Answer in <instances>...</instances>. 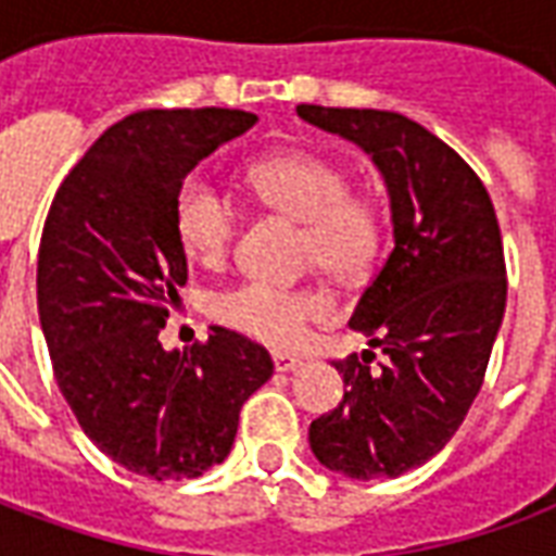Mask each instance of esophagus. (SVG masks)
<instances>
[{
    "mask_svg": "<svg viewBox=\"0 0 556 556\" xmlns=\"http://www.w3.org/2000/svg\"><path fill=\"white\" fill-rule=\"evenodd\" d=\"M301 363L303 357L291 354V351H274V366H277V372H291V369H298Z\"/></svg>",
    "mask_w": 556,
    "mask_h": 556,
    "instance_id": "34e87169",
    "label": "esophagus"
}]
</instances>
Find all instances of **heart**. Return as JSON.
Returning a JSON list of instances; mask_svg holds the SVG:
<instances>
[{
	"mask_svg": "<svg viewBox=\"0 0 556 556\" xmlns=\"http://www.w3.org/2000/svg\"><path fill=\"white\" fill-rule=\"evenodd\" d=\"M247 178L255 193L282 214L303 219V258L333 274H357L381 253L384 211L366 190L351 187L349 169L318 151H274L250 163ZM175 238L190 262L214 267L235 238V205L202 172H190L172 202ZM333 303L313 286H279L247 279L211 301L219 325L270 345H291L306 327L325 321Z\"/></svg>",
	"mask_w": 556,
	"mask_h": 556,
	"instance_id": "heart-1",
	"label": "heart"
}]
</instances>
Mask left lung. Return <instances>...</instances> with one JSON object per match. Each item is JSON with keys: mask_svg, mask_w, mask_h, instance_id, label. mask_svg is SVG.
I'll return each mask as SVG.
<instances>
[{"mask_svg": "<svg viewBox=\"0 0 556 556\" xmlns=\"http://www.w3.org/2000/svg\"><path fill=\"white\" fill-rule=\"evenodd\" d=\"M298 115L372 154L396 238L351 315L387 363L333 361L349 390L313 419L309 446L351 479L402 477L446 446L489 369L506 309L497 214L477 172L405 115L315 103Z\"/></svg>", "mask_w": 556, "mask_h": 556, "instance_id": "left-lung-1", "label": "left lung"}]
</instances>
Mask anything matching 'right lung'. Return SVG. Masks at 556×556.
I'll return each instance as SVG.
<instances>
[{"mask_svg":"<svg viewBox=\"0 0 556 556\" xmlns=\"http://www.w3.org/2000/svg\"><path fill=\"white\" fill-rule=\"evenodd\" d=\"M258 122L243 110H142L59 184L38 250V315L62 396L91 443L139 477L193 479L229 455L274 361L243 333L166 351L187 282L172 202L195 163Z\"/></svg>","mask_w":556,"mask_h":556,"instance_id":"1","label":"right lung"}]
</instances>
